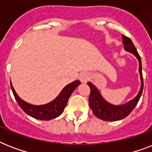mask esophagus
<instances>
[{
	"label": "esophagus",
	"mask_w": 152,
	"mask_h": 152,
	"mask_svg": "<svg viewBox=\"0 0 152 152\" xmlns=\"http://www.w3.org/2000/svg\"><path fill=\"white\" fill-rule=\"evenodd\" d=\"M79 78H80L82 83H86L89 79V74L88 72H82L80 73Z\"/></svg>",
	"instance_id": "esophagus-1"
}]
</instances>
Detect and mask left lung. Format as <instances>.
<instances>
[{
  "label": "left lung",
  "mask_w": 152,
  "mask_h": 152,
  "mask_svg": "<svg viewBox=\"0 0 152 152\" xmlns=\"http://www.w3.org/2000/svg\"><path fill=\"white\" fill-rule=\"evenodd\" d=\"M121 37H122L124 50L134 55L139 61V73L141 85H140V88L138 94L132 99L125 102V103L121 104V105H113L112 103H110L102 96L101 93L96 86L94 85L91 82H88V85H89L91 88V94L90 97H89L90 108L91 109L93 113L97 118L103 121H115L121 120L123 118H126L138 103L142 95L143 88H144L141 58L140 57L134 44L132 43V40L129 38L125 36L124 34H122Z\"/></svg>",
  "instance_id": "left-lung-1"
}]
</instances>
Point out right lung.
Returning <instances> with one entry per match:
<instances>
[{"instance_id": "obj_1", "label": "right lung", "mask_w": 152, "mask_h": 152, "mask_svg": "<svg viewBox=\"0 0 152 152\" xmlns=\"http://www.w3.org/2000/svg\"><path fill=\"white\" fill-rule=\"evenodd\" d=\"M10 83L11 88L12 91L13 95L15 96V100L17 101L19 106L25 113L35 119L49 121L57 118L63 113L72 93L80 84V81L75 80L69 83L62 89L59 95L54 99L43 105H33L23 100L17 95V93L15 92L12 82Z\"/></svg>"}]
</instances>
